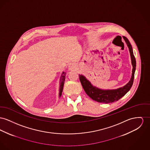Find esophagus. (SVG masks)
<instances>
[{
    "label": "esophagus",
    "instance_id": "esophagus-1",
    "mask_svg": "<svg viewBox=\"0 0 150 150\" xmlns=\"http://www.w3.org/2000/svg\"><path fill=\"white\" fill-rule=\"evenodd\" d=\"M68 68H69V70H76L77 68L76 64H74V63L70 64Z\"/></svg>",
    "mask_w": 150,
    "mask_h": 150
}]
</instances>
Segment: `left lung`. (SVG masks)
<instances>
[{"label":"left lung","instance_id":"1","mask_svg":"<svg viewBox=\"0 0 150 150\" xmlns=\"http://www.w3.org/2000/svg\"><path fill=\"white\" fill-rule=\"evenodd\" d=\"M123 39L125 40L129 49L130 56L131 59V64L132 65L131 78L130 81L126 85L122 88H120L117 89L102 90L92 85L90 81L87 80L86 77L83 75H79L80 82L85 91L86 92V94L94 100L103 103H109L117 101L122 97H123L132 87L134 82L135 71L136 69V60L133 53V50L130 41L125 36H123Z\"/></svg>","mask_w":150,"mask_h":150}]
</instances>
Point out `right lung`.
<instances>
[{
    "label": "right lung",
    "mask_w": 150,
    "mask_h": 150,
    "mask_svg": "<svg viewBox=\"0 0 150 150\" xmlns=\"http://www.w3.org/2000/svg\"><path fill=\"white\" fill-rule=\"evenodd\" d=\"M67 73L66 72H62L61 78H60V89H59V97L61 96L62 94V92L63 90V87H64V82L65 80V76H66Z\"/></svg>",
    "instance_id": "obj_1"
}]
</instances>
